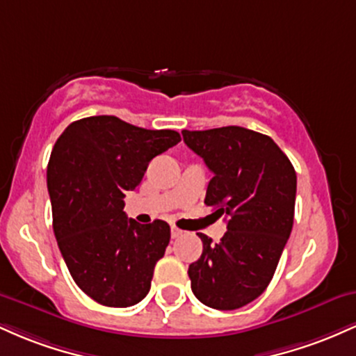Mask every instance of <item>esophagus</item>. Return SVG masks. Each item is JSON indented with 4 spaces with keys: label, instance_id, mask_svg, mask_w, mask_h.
I'll return each instance as SVG.
<instances>
[{
    "label": "esophagus",
    "instance_id": "obj_1",
    "mask_svg": "<svg viewBox=\"0 0 356 356\" xmlns=\"http://www.w3.org/2000/svg\"><path fill=\"white\" fill-rule=\"evenodd\" d=\"M182 234H184V231L179 229V227L172 226V229H170V236H172V239H179V238H182Z\"/></svg>",
    "mask_w": 356,
    "mask_h": 356
}]
</instances>
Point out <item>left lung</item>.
<instances>
[{
  "mask_svg": "<svg viewBox=\"0 0 356 356\" xmlns=\"http://www.w3.org/2000/svg\"><path fill=\"white\" fill-rule=\"evenodd\" d=\"M182 137L214 174L204 202L227 218L220 243L199 232L202 254L187 271L192 293L209 308L238 309L268 288L291 234L295 167L271 137L244 127L182 130Z\"/></svg>",
  "mask_w": 356,
  "mask_h": 356,
  "instance_id": "1",
  "label": "left lung"
}]
</instances>
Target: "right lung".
<instances>
[{
    "label": "right lung",
    "mask_w": 356,
    "mask_h": 356,
    "mask_svg": "<svg viewBox=\"0 0 356 356\" xmlns=\"http://www.w3.org/2000/svg\"><path fill=\"white\" fill-rule=\"evenodd\" d=\"M179 142L175 130L97 115L68 125L53 147L47 169L53 231L73 281L97 303L127 308L149 293L170 227L129 219L124 197L155 155Z\"/></svg>",
    "instance_id": "obj_1"
}]
</instances>
